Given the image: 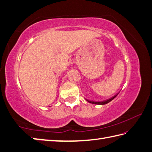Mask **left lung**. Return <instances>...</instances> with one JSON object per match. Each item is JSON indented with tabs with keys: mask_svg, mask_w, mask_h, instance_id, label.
Segmentation results:
<instances>
[{
	"mask_svg": "<svg viewBox=\"0 0 152 152\" xmlns=\"http://www.w3.org/2000/svg\"><path fill=\"white\" fill-rule=\"evenodd\" d=\"M117 96V95H116V96H113L111 98H110V99H107L105 101H103V102H91V101H89V100H87V101L89 103H93V104H96V105H105V104L108 103L109 102H111V101H112Z\"/></svg>",
	"mask_w": 152,
	"mask_h": 152,
	"instance_id": "1",
	"label": "left lung"
}]
</instances>
